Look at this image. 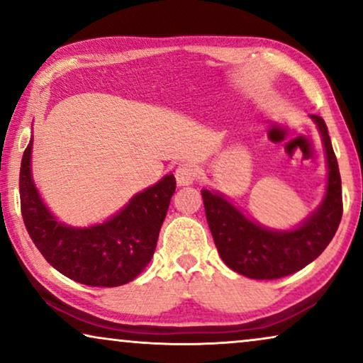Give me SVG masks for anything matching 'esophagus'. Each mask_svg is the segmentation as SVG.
<instances>
[{
    "label": "esophagus",
    "mask_w": 363,
    "mask_h": 363,
    "mask_svg": "<svg viewBox=\"0 0 363 363\" xmlns=\"http://www.w3.org/2000/svg\"><path fill=\"white\" fill-rule=\"evenodd\" d=\"M175 178H177L178 186L191 185V183L195 182V178H196V168H195V165H191V163H183V165H180V167L177 168Z\"/></svg>",
    "instance_id": "1"
}]
</instances>
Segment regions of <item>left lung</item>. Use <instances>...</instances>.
Here are the masks:
<instances>
[{
    "instance_id": "left-lung-1",
    "label": "left lung",
    "mask_w": 363,
    "mask_h": 363,
    "mask_svg": "<svg viewBox=\"0 0 363 363\" xmlns=\"http://www.w3.org/2000/svg\"><path fill=\"white\" fill-rule=\"evenodd\" d=\"M320 133L327 185L320 205L291 230H271L252 221L223 193L203 188L208 226L228 267L251 279L294 274L322 255L342 220V182L324 118L309 116Z\"/></svg>"
}]
</instances>
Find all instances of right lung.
<instances>
[{
	"mask_svg": "<svg viewBox=\"0 0 363 363\" xmlns=\"http://www.w3.org/2000/svg\"><path fill=\"white\" fill-rule=\"evenodd\" d=\"M33 137L23 153L19 196L24 225L41 255L69 279L94 287H117L135 279L155 252L158 233L175 193L168 173L133 195L106 221L71 226L59 221L39 195L31 172Z\"/></svg>",
	"mask_w": 363,
	"mask_h": 363,
	"instance_id": "obj_1",
	"label": "right lung"
}]
</instances>
